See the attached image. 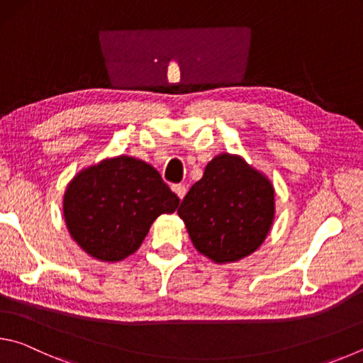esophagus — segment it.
<instances>
[{"mask_svg":"<svg viewBox=\"0 0 363 363\" xmlns=\"http://www.w3.org/2000/svg\"><path fill=\"white\" fill-rule=\"evenodd\" d=\"M173 192L182 200L184 195L187 194V187L182 186V184H176V186H173Z\"/></svg>","mask_w":363,"mask_h":363,"instance_id":"esophagus-1","label":"esophagus"}]
</instances>
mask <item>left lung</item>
Wrapping results in <instances>:
<instances>
[{
	"mask_svg": "<svg viewBox=\"0 0 363 363\" xmlns=\"http://www.w3.org/2000/svg\"><path fill=\"white\" fill-rule=\"evenodd\" d=\"M177 214L200 255L216 264L237 262L253 255L272 229L274 184L242 155L223 152L206 164Z\"/></svg>",
	"mask_w": 363,
	"mask_h": 363,
	"instance_id": "left-lung-1",
	"label": "left lung"
}]
</instances>
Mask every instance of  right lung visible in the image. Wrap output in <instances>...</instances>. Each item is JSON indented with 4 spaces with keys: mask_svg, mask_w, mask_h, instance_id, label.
<instances>
[{
    "mask_svg": "<svg viewBox=\"0 0 363 363\" xmlns=\"http://www.w3.org/2000/svg\"><path fill=\"white\" fill-rule=\"evenodd\" d=\"M179 199L152 164L130 155L83 168L65 189L62 213L70 237L86 255L118 262L136 253L160 214Z\"/></svg>",
    "mask_w": 363,
    "mask_h": 363,
    "instance_id": "right-lung-1",
    "label": "right lung"
}]
</instances>
